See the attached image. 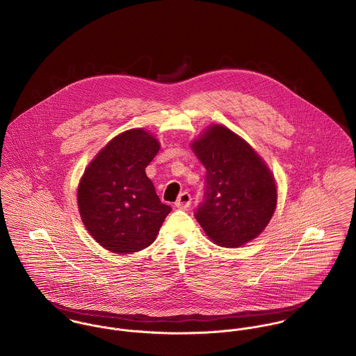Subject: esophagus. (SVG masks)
I'll use <instances>...</instances> for the list:
<instances>
[{
  "instance_id": "obj_1",
  "label": "esophagus",
  "mask_w": 356,
  "mask_h": 356,
  "mask_svg": "<svg viewBox=\"0 0 356 356\" xmlns=\"http://www.w3.org/2000/svg\"><path fill=\"white\" fill-rule=\"evenodd\" d=\"M191 204H192V195L188 193V192H184V193L179 194L178 200L175 201V207H177V208H181V209L189 208Z\"/></svg>"
}]
</instances>
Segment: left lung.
I'll return each instance as SVG.
<instances>
[{
	"label": "left lung",
	"instance_id": "1",
	"mask_svg": "<svg viewBox=\"0 0 356 356\" xmlns=\"http://www.w3.org/2000/svg\"><path fill=\"white\" fill-rule=\"evenodd\" d=\"M207 170L204 200L194 216L218 245L238 248L268 226L277 201L273 174L239 136L212 125L192 143Z\"/></svg>",
	"mask_w": 356,
	"mask_h": 356
}]
</instances>
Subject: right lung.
I'll return each mask as SVG.
<instances>
[{
    "label": "right lung",
    "instance_id": "1",
    "mask_svg": "<svg viewBox=\"0 0 356 356\" xmlns=\"http://www.w3.org/2000/svg\"><path fill=\"white\" fill-rule=\"evenodd\" d=\"M159 148L151 133L127 130L97 154L80 179L81 220L97 243L113 253L148 248L171 211L145 174Z\"/></svg>",
    "mask_w": 356,
    "mask_h": 356
}]
</instances>
